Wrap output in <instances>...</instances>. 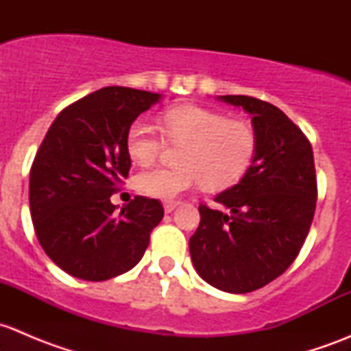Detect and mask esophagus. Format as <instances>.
I'll return each instance as SVG.
<instances>
[{"label": "esophagus", "instance_id": "1", "mask_svg": "<svg viewBox=\"0 0 351 351\" xmlns=\"http://www.w3.org/2000/svg\"><path fill=\"white\" fill-rule=\"evenodd\" d=\"M162 205H165V212H168L169 214V212H173L176 207H178L180 202L178 200H166Z\"/></svg>", "mask_w": 351, "mask_h": 351}]
</instances>
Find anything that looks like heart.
I'll return each instance as SVG.
<instances>
[{"mask_svg":"<svg viewBox=\"0 0 351 351\" xmlns=\"http://www.w3.org/2000/svg\"><path fill=\"white\" fill-rule=\"evenodd\" d=\"M161 125L171 143L183 144L178 151L180 166L137 173L134 186L146 197L169 200L198 182L207 190L229 189L246 175L256 156L258 137L253 127L215 110L178 105L162 112ZM162 144L161 134L143 120H136L127 130V153L139 165L153 162Z\"/></svg>","mask_w":351,"mask_h":351,"instance_id":"1","label":"heart"}]
</instances>
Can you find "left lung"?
<instances>
[{"mask_svg":"<svg viewBox=\"0 0 351 351\" xmlns=\"http://www.w3.org/2000/svg\"><path fill=\"white\" fill-rule=\"evenodd\" d=\"M219 98L251 113L258 149L241 182L214 198L228 210L200 204L189 246L207 284L247 293L280 277L299 254L316 210V168L309 139L280 108L244 95Z\"/></svg>","mask_w":351,"mask_h":351,"instance_id":"left-lung-1","label":"left lung"}]
</instances>
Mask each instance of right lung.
Wrapping results in <instances>:
<instances>
[{"label": "right lung", "instance_id": "obj_1", "mask_svg": "<svg viewBox=\"0 0 351 351\" xmlns=\"http://www.w3.org/2000/svg\"><path fill=\"white\" fill-rule=\"evenodd\" d=\"M158 93L107 86L56 117L30 168V214L45 254L66 274L101 282L136 267L165 215L137 195L120 214L110 197L129 176L125 136Z\"/></svg>", "mask_w": 351, "mask_h": 351}]
</instances>
